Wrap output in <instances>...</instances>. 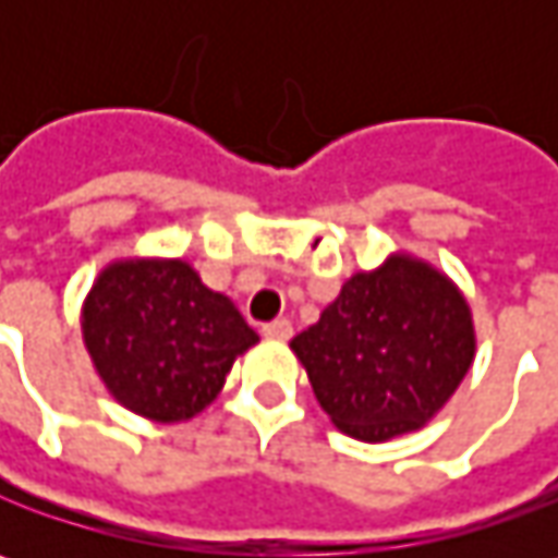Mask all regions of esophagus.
I'll return each mask as SVG.
<instances>
[{"label":"esophagus","instance_id":"esophagus-1","mask_svg":"<svg viewBox=\"0 0 558 558\" xmlns=\"http://www.w3.org/2000/svg\"><path fill=\"white\" fill-rule=\"evenodd\" d=\"M260 332L267 335V338H276V341H289L291 338V323L289 319H272V323H267Z\"/></svg>","mask_w":558,"mask_h":558}]
</instances>
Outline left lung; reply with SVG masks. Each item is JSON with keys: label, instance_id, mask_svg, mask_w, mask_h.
Segmentation results:
<instances>
[{"label": "left lung", "instance_id": "8db88e82", "mask_svg": "<svg viewBox=\"0 0 558 558\" xmlns=\"http://www.w3.org/2000/svg\"><path fill=\"white\" fill-rule=\"evenodd\" d=\"M291 351L335 425L378 444L422 428L453 397L475 360V326L444 272L391 254L351 276Z\"/></svg>", "mask_w": 558, "mask_h": 558}]
</instances>
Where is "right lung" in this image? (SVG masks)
Returning <instances> with one entry per match:
<instances>
[{
  "label": "right lung",
  "instance_id": "1",
  "mask_svg": "<svg viewBox=\"0 0 558 558\" xmlns=\"http://www.w3.org/2000/svg\"><path fill=\"white\" fill-rule=\"evenodd\" d=\"M83 341L120 407L183 422L220 395L257 332L185 260H118L83 304Z\"/></svg>",
  "mask_w": 558,
  "mask_h": 558
}]
</instances>
